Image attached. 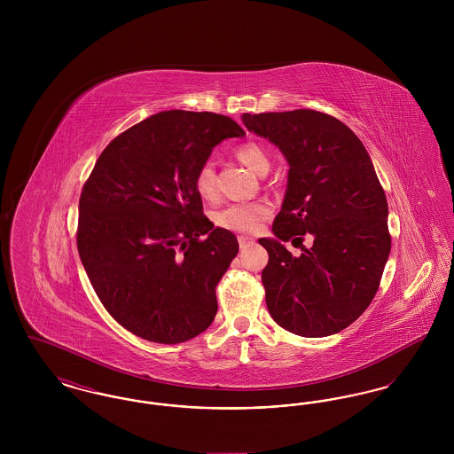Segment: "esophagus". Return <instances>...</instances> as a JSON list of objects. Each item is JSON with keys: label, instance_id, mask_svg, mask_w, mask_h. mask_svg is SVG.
Wrapping results in <instances>:
<instances>
[{"label": "esophagus", "instance_id": "1", "mask_svg": "<svg viewBox=\"0 0 454 454\" xmlns=\"http://www.w3.org/2000/svg\"><path fill=\"white\" fill-rule=\"evenodd\" d=\"M238 243H239V248L243 250V248H247V247L254 245V239L248 237H238Z\"/></svg>", "mask_w": 454, "mask_h": 454}]
</instances>
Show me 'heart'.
Wrapping results in <instances>:
<instances>
[{"mask_svg": "<svg viewBox=\"0 0 454 454\" xmlns=\"http://www.w3.org/2000/svg\"><path fill=\"white\" fill-rule=\"evenodd\" d=\"M238 160L252 172L262 175L269 170V156L257 143H243L235 150ZM195 192L206 200H215L217 195L216 173L211 161L202 163L194 175ZM272 215V206L267 200L233 202L215 213L219 228L235 233H255Z\"/></svg>", "mask_w": 454, "mask_h": 454, "instance_id": "b5f03b06", "label": "heart"}]
</instances>
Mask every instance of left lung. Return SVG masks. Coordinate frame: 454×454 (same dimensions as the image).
<instances>
[{
  "mask_svg": "<svg viewBox=\"0 0 454 454\" xmlns=\"http://www.w3.org/2000/svg\"><path fill=\"white\" fill-rule=\"evenodd\" d=\"M247 129L274 143L289 163L276 238L262 270L274 322L301 337L333 335L372 301L391 250L388 202L359 137L339 119L298 108L243 114ZM314 245L306 249L303 235ZM302 247L294 258L284 247Z\"/></svg>",
  "mask_w": 454,
  "mask_h": 454,
  "instance_id": "1",
  "label": "left lung"
}]
</instances>
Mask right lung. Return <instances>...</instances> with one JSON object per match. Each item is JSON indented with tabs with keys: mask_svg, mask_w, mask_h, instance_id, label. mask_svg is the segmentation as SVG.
<instances>
[{
	"mask_svg": "<svg viewBox=\"0 0 454 454\" xmlns=\"http://www.w3.org/2000/svg\"><path fill=\"white\" fill-rule=\"evenodd\" d=\"M243 134L221 114L165 110L98 156L80 197L76 245L98 300L134 335L180 344L213 324L238 239L204 216L194 175L223 139Z\"/></svg>",
	"mask_w": 454,
	"mask_h": 454,
	"instance_id": "right-lung-1",
	"label": "right lung"
}]
</instances>
